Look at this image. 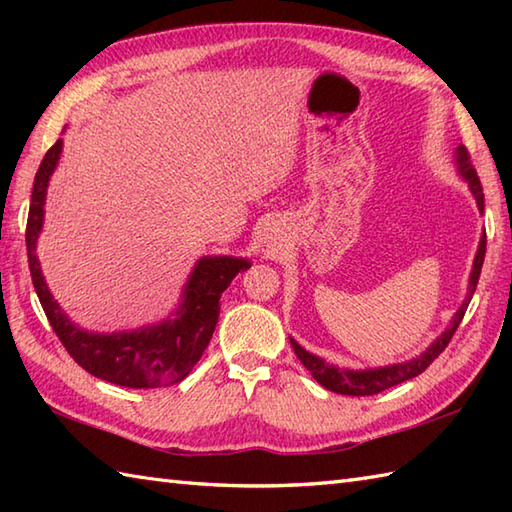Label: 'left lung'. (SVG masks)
I'll return each mask as SVG.
<instances>
[{
	"mask_svg": "<svg viewBox=\"0 0 512 512\" xmlns=\"http://www.w3.org/2000/svg\"><path fill=\"white\" fill-rule=\"evenodd\" d=\"M455 162H458L460 176L466 182H469L471 193L475 195L477 209L484 211L482 184H480V178H477V171L471 165V156H469V151H466L464 145L455 149ZM484 255H486V233L480 239V248H477V255H475V262H473L471 279H469V295H466L460 310L455 312V317L451 319V325L438 336L436 341H433L427 347V352H422L420 356L411 358V361H407V363H396V365L376 367V369H343V367L328 365L323 361V358L306 352L295 339H290L292 350H295L297 358L303 365H306V369L314 376V380H317V383L323 385L325 389L336 391V394H343V396H374V394H380V391H385L389 387L405 383V380L422 374L424 369H427L444 352V347H447L449 341L453 339V334H455V330H458V325L462 323L464 312H466V308H469V301H471L473 292L477 288V279H480V273H482Z\"/></svg>",
	"mask_w": 512,
	"mask_h": 512,
	"instance_id": "left-lung-1",
	"label": "left lung"
}]
</instances>
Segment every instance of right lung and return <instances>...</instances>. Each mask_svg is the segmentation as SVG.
Returning <instances> with one entry per match:
<instances>
[{
	"label": "right lung",
	"mask_w": 512,
	"mask_h": 512,
	"mask_svg": "<svg viewBox=\"0 0 512 512\" xmlns=\"http://www.w3.org/2000/svg\"><path fill=\"white\" fill-rule=\"evenodd\" d=\"M63 140L59 138L43 156L32 187L26 248L32 286L37 290L41 308L59 336L65 350L85 372L107 383L147 389L167 387L187 378L193 365L200 361L220 317V297L237 273L250 268L239 257H202L184 286L182 303L173 319L147 325L134 332L94 334L81 330L65 317L59 303L52 299L37 259V239L43 226V204L54 167L61 156Z\"/></svg>",
	"instance_id": "obj_1"
}]
</instances>
